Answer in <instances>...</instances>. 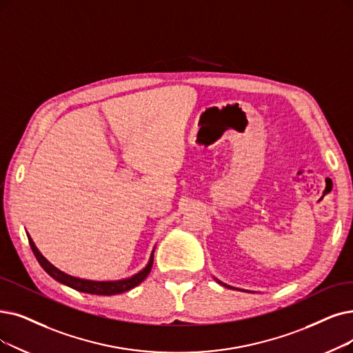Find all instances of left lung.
Masks as SVG:
<instances>
[{
  "instance_id": "left-lung-1",
  "label": "left lung",
  "mask_w": 353,
  "mask_h": 353,
  "mask_svg": "<svg viewBox=\"0 0 353 353\" xmlns=\"http://www.w3.org/2000/svg\"><path fill=\"white\" fill-rule=\"evenodd\" d=\"M219 283H220V281H219ZM220 284H223V283H220ZM224 285V284H223ZM225 287H229V285H225Z\"/></svg>"
}]
</instances>
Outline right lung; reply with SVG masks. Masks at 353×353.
Segmentation results:
<instances>
[{
    "label": "right lung",
    "mask_w": 353,
    "mask_h": 353,
    "mask_svg": "<svg viewBox=\"0 0 353 353\" xmlns=\"http://www.w3.org/2000/svg\"><path fill=\"white\" fill-rule=\"evenodd\" d=\"M29 237V243L30 248L34 253V256L37 259V262L40 263V266L43 268V270L53 278L58 281L61 284H65L70 288H74L77 291L81 292H87V294H95V295H114V294H121L124 291H129L134 287H137L142 281H145V278L149 275L150 270H152V265H153V255L150 256L149 263L146 265V268L143 271H140L139 274L133 275L132 278L128 279H121V281H108V283H103V281H87V279H79L75 276H70L63 274L62 271H59L58 268H54L49 261H46L43 258V255L37 250V248L34 246L33 241Z\"/></svg>",
    "instance_id": "add662e5"
}]
</instances>
